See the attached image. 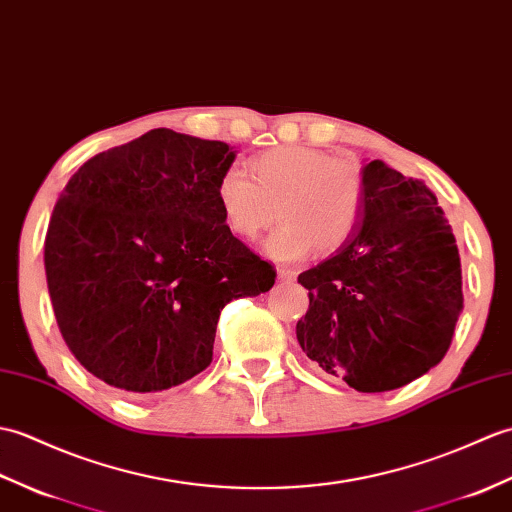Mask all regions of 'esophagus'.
Returning <instances> with one entry per match:
<instances>
[{
    "mask_svg": "<svg viewBox=\"0 0 512 512\" xmlns=\"http://www.w3.org/2000/svg\"><path fill=\"white\" fill-rule=\"evenodd\" d=\"M278 280H282V282L295 280V271L293 269H278Z\"/></svg>",
    "mask_w": 512,
    "mask_h": 512,
    "instance_id": "1",
    "label": "esophagus"
}]
</instances>
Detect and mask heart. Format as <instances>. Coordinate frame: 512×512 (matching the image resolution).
I'll use <instances>...</instances> for the list:
<instances>
[{
  "mask_svg": "<svg viewBox=\"0 0 512 512\" xmlns=\"http://www.w3.org/2000/svg\"><path fill=\"white\" fill-rule=\"evenodd\" d=\"M254 178L230 166L217 181L221 217L234 236L254 238L282 221L265 252L293 263L311 252H333L355 230L363 206L359 170L306 146H278L252 162Z\"/></svg>",
  "mask_w": 512,
  "mask_h": 512,
  "instance_id": "b5f03b06",
  "label": "heart"
}]
</instances>
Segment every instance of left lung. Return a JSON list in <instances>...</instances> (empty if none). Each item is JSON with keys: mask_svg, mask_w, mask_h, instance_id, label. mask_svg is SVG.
<instances>
[{"mask_svg": "<svg viewBox=\"0 0 512 512\" xmlns=\"http://www.w3.org/2000/svg\"><path fill=\"white\" fill-rule=\"evenodd\" d=\"M355 230L324 263L302 271L309 311L295 326L306 357L357 392L423 377L449 350L462 313L456 238L425 181L381 160L361 168Z\"/></svg>", "mask_w": 512, "mask_h": 512, "instance_id": "8db88e82", "label": "left lung"}]
</instances>
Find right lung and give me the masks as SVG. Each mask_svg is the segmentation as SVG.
Wrapping results in <instances>:
<instances>
[{
	"mask_svg": "<svg viewBox=\"0 0 512 512\" xmlns=\"http://www.w3.org/2000/svg\"><path fill=\"white\" fill-rule=\"evenodd\" d=\"M236 151L153 129L67 181L45 234L56 324L78 363L124 392H162L206 370L227 302L276 271L227 230L217 181Z\"/></svg>",
	"mask_w": 512,
	"mask_h": 512,
	"instance_id": "obj_1",
	"label": "right lung"
}]
</instances>
